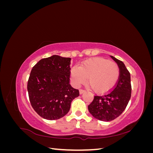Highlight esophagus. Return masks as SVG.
<instances>
[{
    "mask_svg": "<svg viewBox=\"0 0 153 153\" xmlns=\"http://www.w3.org/2000/svg\"><path fill=\"white\" fill-rule=\"evenodd\" d=\"M84 92H85V91H84V90H83V89H80V90H79V92H80V94H82L84 93Z\"/></svg>",
    "mask_w": 153,
    "mask_h": 153,
    "instance_id": "34e87169",
    "label": "esophagus"
}]
</instances>
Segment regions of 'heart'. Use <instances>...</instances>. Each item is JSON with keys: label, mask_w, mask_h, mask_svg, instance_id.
I'll list each match as a JSON object with an SVG mask.
<instances>
[{"label": "heart", "mask_w": 153, "mask_h": 153, "mask_svg": "<svg viewBox=\"0 0 153 153\" xmlns=\"http://www.w3.org/2000/svg\"><path fill=\"white\" fill-rule=\"evenodd\" d=\"M119 68L116 64L107 59L97 57L82 62L71 71L73 85L78 87L84 84L86 78L92 89L97 93L105 94L116 85L119 78Z\"/></svg>", "instance_id": "obj_1"}]
</instances>
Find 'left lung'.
<instances>
[{
    "label": "left lung",
    "mask_w": 153,
    "mask_h": 153,
    "mask_svg": "<svg viewBox=\"0 0 153 153\" xmlns=\"http://www.w3.org/2000/svg\"><path fill=\"white\" fill-rule=\"evenodd\" d=\"M119 68V78L114 89L103 96H95L88 106L89 112L94 118L110 121L119 117L127 106L131 94V77L123 62L110 55Z\"/></svg>",
    "instance_id": "8db88e82"
}]
</instances>
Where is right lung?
<instances>
[{"mask_svg":"<svg viewBox=\"0 0 153 153\" xmlns=\"http://www.w3.org/2000/svg\"><path fill=\"white\" fill-rule=\"evenodd\" d=\"M71 60L54 55L41 59L32 69L27 84L30 102L45 119L64 117L79 96L78 90L69 84Z\"/></svg>","mask_w":153,"mask_h":153,"instance_id":"right-lung-1","label":"right lung"}]
</instances>
